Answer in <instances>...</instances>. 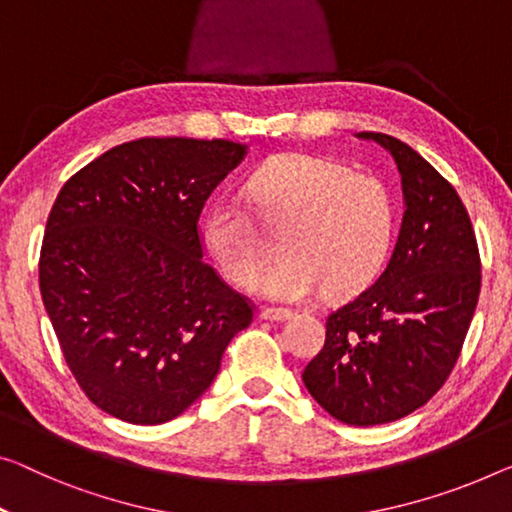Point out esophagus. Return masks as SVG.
Returning <instances> with one entry per match:
<instances>
[{
    "label": "esophagus",
    "mask_w": 512,
    "mask_h": 512,
    "mask_svg": "<svg viewBox=\"0 0 512 512\" xmlns=\"http://www.w3.org/2000/svg\"><path fill=\"white\" fill-rule=\"evenodd\" d=\"M292 317H294L292 310H280V308H264L259 312V319H264V322H287V319Z\"/></svg>",
    "instance_id": "esophagus-1"
}]
</instances>
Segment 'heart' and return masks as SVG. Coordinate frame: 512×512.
<instances>
[{"label": "heart", "mask_w": 512, "mask_h": 512, "mask_svg": "<svg viewBox=\"0 0 512 512\" xmlns=\"http://www.w3.org/2000/svg\"><path fill=\"white\" fill-rule=\"evenodd\" d=\"M266 225L289 223L287 257L259 280L276 301L354 294L375 280L391 250L395 202L384 181L312 154L271 158L246 183ZM204 243L234 285H250L266 262V241L239 200H218L204 216Z\"/></svg>", "instance_id": "obj_1"}]
</instances>
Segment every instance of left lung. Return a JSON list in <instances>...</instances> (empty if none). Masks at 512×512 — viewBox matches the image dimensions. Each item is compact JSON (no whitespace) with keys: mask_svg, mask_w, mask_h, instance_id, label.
<instances>
[{"mask_svg":"<svg viewBox=\"0 0 512 512\" xmlns=\"http://www.w3.org/2000/svg\"><path fill=\"white\" fill-rule=\"evenodd\" d=\"M393 156L404 213L386 269L333 310L303 384L333 418L381 425L411 414L455 368L480 294V255L460 195L409 144L356 133Z\"/></svg>","mask_w":512,"mask_h":512,"instance_id":"8db88e82","label":"left lung"}]
</instances>
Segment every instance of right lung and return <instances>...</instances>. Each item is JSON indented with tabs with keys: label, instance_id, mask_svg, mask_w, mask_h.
Segmentation results:
<instances>
[{
	"label": "right lung",
	"instance_id": "obj_1",
	"mask_svg": "<svg viewBox=\"0 0 512 512\" xmlns=\"http://www.w3.org/2000/svg\"><path fill=\"white\" fill-rule=\"evenodd\" d=\"M246 144L142 137L64 183L38 282L61 352L105 414L160 425L211 386L253 305L202 262L197 220Z\"/></svg>",
	"mask_w": 512,
	"mask_h": 512
}]
</instances>
